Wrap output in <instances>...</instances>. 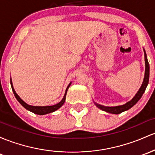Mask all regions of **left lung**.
<instances>
[{
  "label": "left lung",
  "mask_w": 155,
  "mask_h": 155,
  "mask_svg": "<svg viewBox=\"0 0 155 155\" xmlns=\"http://www.w3.org/2000/svg\"><path fill=\"white\" fill-rule=\"evenodd\" d=\"M144 50V49H143ZM144 57H145V66H146V69H145V76L143 81L142 86L140 88L139 91H137V94H135L134 97L130 101L127 102L124 105H121V106H104L102 105H100L94 103V104L97 106L99 109H101V110L106 111V112L111 113V114H120V113L123 112L126 110H129V109H131L133 106H134L137 103V101L140 99L142 95L143 94L144 91H146V87H147V85L149 84V64L148 62L147 56H146V51L144 50Z\"/></svg>",
  "instance_id": "8db88e82"
}]
</instances>
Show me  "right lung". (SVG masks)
<instances>
[{
	"mask_svg": "<svg viewBox=\"0 0 155 155\" xmlns=\"http://www.w3.org/2000/svg\"><path fill=\"white\" fill-rule=\"evenodd\" d=\"M10 83H11V86H12V89L13 93H14L16 99L18 100V102L20 103L27 110L31 111V112L35 113L36 114H39V115H44V114H49V113H51L53 111L58 110V109L61 107L63 106L65 102V100H66V92H67L68 89L69 87L70 86V85L71 83H70L69 85H68L67 88H66V91H65V94L63 97V99L61 100V102H59L58 104H55V105H53V106H31V105L27 104L26 103H25L19 96L18 95L17 93L15 92V91L14 88H13V85H12V79H10Z\"/></svg>",
	"mask_w": 155,
	"mask_h": 155,
	"instance_id": "right-lung-1",
	"label": "right lung"
}]
</instances>
